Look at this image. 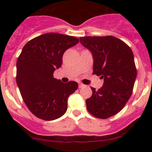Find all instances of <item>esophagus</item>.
Segmentation results:
<instances>
[{"label":"esophagus","mask_w":152,"mask_h":152,"mask_svg":"<svg viewBox=\"0 0 152 152\" xmlns=\"http://www.w3.org/2000/svg\"><path fill=\"white\" fill-rule=\"evenodd\" d=\"M85 85H83V83H79V84H78V87H79V88H82V87H83Z\"/></svg>","instance_id":"1"}]
</instances>
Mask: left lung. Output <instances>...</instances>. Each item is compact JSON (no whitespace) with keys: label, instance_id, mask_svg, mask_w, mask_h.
I'll list each match as a JSON object with an SVG mask.
<instances>
[{"label":"left lung","instance_id":"1","mask_svg":"<svg viewBox=\"0 0 152 152\" xmlns=\"http://www.w3.org/2000/svg\"><path fill=\"white\" fill-rule=\"evenodd\" d=\"M79 40L93 56V74L104 79L99 90L91 88L87 110L97 118H109L119 112L132 96L137 78L133 52L114 36H86Z\"/></svg>","mask_w":152,"mask_h":152}]
</instances>
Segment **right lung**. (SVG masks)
<instances>
[{"label":"right lung","mask_w":152,"mask_h":152,"mask_svg":"<svg viewBox=\"0 0 152 152\" xmlns=\"http://www.w3.org/2000/svg\"><path fill=\"white\" fill-rule=\"evenodd\" d=\"M79 40L67 35L48 33L33 38L23 48L16 64V82L23 102L38 118L56 119L66 113L68 98L77 82L63 83L53 78L68 48Z\"/></svg>","instance_id":"right-lung-1"}]
</instances>
